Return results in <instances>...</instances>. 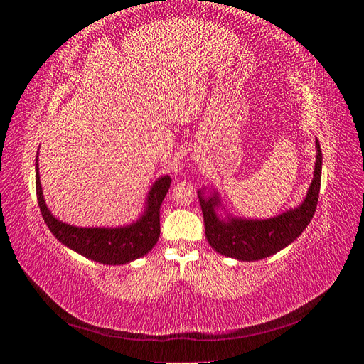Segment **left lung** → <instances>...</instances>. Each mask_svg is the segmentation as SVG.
<instances>
[{
  "label": "left lung",
  "instance_id": "1",
  "mask_svg": "<svg viewBox=\"0 0 364 364\" xmlns=\"http://www.w3.org/2000/svg\"><path fill=\"white\" fill-rule=\"evenodd\" d=\"M322 179V150L316 138L314 174L305 199L296 208L270 218H241L229 214L218 193L197 191L203 213L205 235L214 250L238 261H258L274 255L299 237L316 213ZM222 208L224 214L218 213Z\"/></svg>",
  "mask_w": 364,
  "mask_h": 364
}]
</instances>
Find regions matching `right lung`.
I'll return each mask as SVG.
<instances>
[{
	"label": "right lung",
	"mask_w": 364,
	"mask_h": 364,
	"mask_svg": "<svg viewBox=\"0 0 364 364\" xmlns=\"http://www.w3.org/2000/svg\"><path fill=\"white\" fill-rule=\"evenodd\" d=\"M35 168L36 194L42 217L46 220L50 232L63 246L80 253V255L91 261L107 264V266H121V264H127L144 257L158 243L161 234L159 209L171 183L168 174L161 176L151 185L146 197L144 211L135 222L117 228H82L65 223L51 214L46 199H43L38 156Z\"/></svg>",
	"instance_id": "1"
}]
</instances>
